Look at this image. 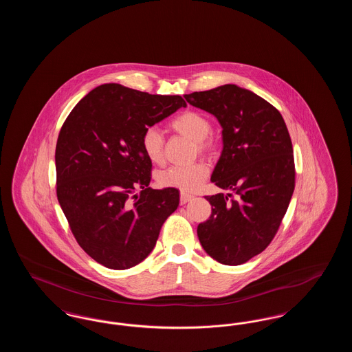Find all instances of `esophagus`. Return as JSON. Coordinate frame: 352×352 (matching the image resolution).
I'll return each instance as SVG.
<instances>
[{
    "mask_svg": "<svg viewBox=\"0 0 352 352\" xmlns=\"http://www.w3.org/2000/svg\"><path fill=\"white\" fill-rule=\"evenodd\" d=\"M194 197L187 194V192H181V204H186L187 201H191Z\"/></svg>",
    "mask_w": 352,
    "mask_h": 352,
    "instance_id": "1",
    "label": "esophagus"
}]
</instances>
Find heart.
<instances>
[{"mask_svg":"<svg viewBox=\"0 0 352 352\" xmlns=\"http://www.w3.org/2000/svg\"><path fill=\"white\" fill-rule=\"evenodd\" d=\"M170 126L197 142V148L201 153L212 149V142L207 140L211 133L210 120L195 111H186L171 120ZM141 148L145 155L154 164H160L164 160V138L162 134L155 129H146L141 138ZM208 175V168L195 162L186 166H168L157 174V182L164 187H173L182 191H194Z\"/></svg>","mask_w":352,"mask_h":352,"instance_id":"1","label":"heart"}]
</instances>
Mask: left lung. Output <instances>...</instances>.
I'll return each instance as SVG.
<instances>
[{"label": "left lung", "instance_id": "1", "mask_svg": "<svg viewBox=\"0 0 352 352\" xmlns=\"http://www.w3.org/2000/svg\"><path fill=\"white\" fill-rule=\"evenodd\" d=\"M184 99L218 118L223 151L211 182L237 197H204L212 212L198 226L199 241L220 264H244L270 244L294 191V157L286 124L268 101L234 84L192 92Z\"/></svg>", "mask_w": 352, "mask_h": 352}]
</instances>
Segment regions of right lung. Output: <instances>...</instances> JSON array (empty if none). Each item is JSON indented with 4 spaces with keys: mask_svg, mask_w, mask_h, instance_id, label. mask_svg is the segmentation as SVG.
I'll use <instances>...</instances> for the list:
<instances>
[{
    "mask_svg": "<svg viewBox=\"0 0 352 352\" xmlns=\"http://www.w3.org/2000/svg\"><path fill=\"white\" fill-rule=\"evenodd\" d=\"M182 107L178 95L102 84L74 107L60 129L56 197L79 245L107 268L122 270L145 260L178 208L177 188L149 187L151 161L141 138Z\"/></svg>",
    "mask_w": 352,
    "mask_h": 352,
    "instance_id": "1",
    "label": "right lung"
}]
</instances>
